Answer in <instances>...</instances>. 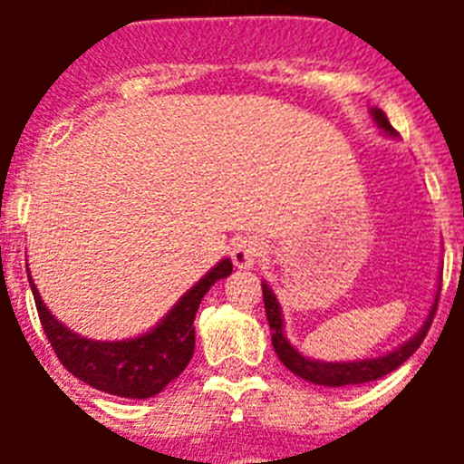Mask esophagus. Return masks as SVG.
Wrapping results in <instances>:
<instances>
[{
	"label": "esophagus",
	"instance_id": "esophagus-1",
	"mask_svg": "<svg viewBox=\"0 0 464 464\" xmlns=\"http://www.w3.org/2000/svg\"><path fill=\"white\" fill-rule=\"evenodd\" d=\"M229 256H232V262H235V267L239 269H251L253 265L260 257V239L257 237H237L232 241V248H229Z\"/></svg>",
	"mask_w": 464,
	"mask_h": 464
}]
</instances>
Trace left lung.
<instances>
[{"mask_svg": "<svg viewBox=\"0 0 464 464\" xmlns=\"http://www.w3.org/2000/svg\"><path fill=\"white\" fill-rule=\"evenodd\" d=\"M372 118H374L376 125L388 132L391 137H395V130L388 122L385 113L381 109H372L370 111ZM441 288V283H440ZM262 299H265V311H267V321H269V330H272V343L274 351H276L278 360H281L285 367H288L293 374H297L299 379L309 381V383L315 385H330V388H339V385H360V383H370V381L381 379V376L391 374L400 367L401 362H407L413 353H416V348L423 343L425 334H428L430 325H432L434 311H437V302H440V293L434 295V302L430 306L428 318L423 321L420 330L413 334L409 342H404L401 346H397L395 351L391 353L379 355V358H367V360H351V362H325V360H314L306 358L288 342L285 337V332H283V311L281 304H278L276 295L274 290L269 288L267 281H262Z\"/></svg>", "mask_w": 464, "mask_h": 464, "instance_id": "left-lung-1", "label": "left lung"}]
</instances>
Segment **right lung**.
Listing matches in <instances>:
<instances>
[{
  "label": "right lung",
  "mask_w": 464,
  "mask_h": 464,
  "mask_svg": "<svg viewBox=\"0 0 464 464\" xmlns=\"http://www.w3.org/2000/svg\"><path fill=\"white\" fill-rule=\"evenodd\" d=\"M229 274H232V260L225 257L171 306L169 314L153 330L122 342H97V339L81 337L64 323L57 321L44 304L27 269L41 327L46 332L57 360L83 383L109 395L130 397V400L158 395L186 370L195 353L192 323L197 309L213 283Z\"/></svg>",
  "instance_id": "right-lung-1"
}]
</instances>
